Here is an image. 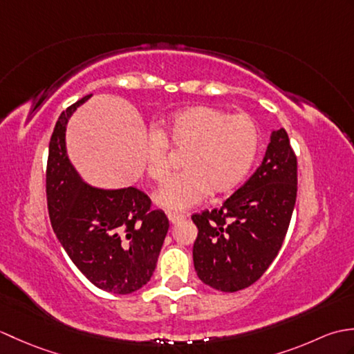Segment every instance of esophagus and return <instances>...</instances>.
I'll use <instances>...</instances> for the list:
<instances>
[{"mask_svg": "<svg viewBox=\"0 0 354 354\" xmlns=\"http://www.w3.org/2000/svg\"><path fill=\"white\" fill-rule=\"evenodd\" d=\"M167 217H169V221H170V223H178V222H181V221H184V219H185V214H178V213H169V214H167Z\"/></svg>", "mask_w": 354, "mask_h": 354, "instance_id": "esophagus-1", "label": "esophagus"}]
</instances>
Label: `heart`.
Here are the masks:
<instances>
[{"label": "heart", "instance_id": "1", "mask_svg": "<svg viewBox=\"0 0 354 354\" xmlns=\"http://www.w3.org/2000/svg\"><path fill=\"white\" fill-rule=\"evenodd\" d=\"M167 142L179 150L184 171L170 176L155 193L160 207L179 212L213 194L227 193L243 181L259 152V129L246 114L228 115L213 106H192L169 115L161 135L145 140V169L161 181L169 171Z\"/></svg>", "mask_w": 354, "mask_h": 354}]
</instances>
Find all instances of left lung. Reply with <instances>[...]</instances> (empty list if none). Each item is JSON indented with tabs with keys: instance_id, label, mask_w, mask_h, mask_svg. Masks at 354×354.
<instances>
[{
	"instance_id": "obj_1",
	"label": "left lung",
	"mask_w": 354,
	"mask_h": 354,
	"mask_svg": "<svg viewBox=\"0 0 354 354\" xmlns=\"http://www.w3.org/2000/svg\"><path fill=\"white\" fill-rule=\"evenodd\" d=\"M297 201V156L288 133L272 131L261 164L221 208L193 214L196 274L222 292L255 283L277 257Z\"/></svg>"
}]
</instances>
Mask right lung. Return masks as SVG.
<instances>
[{"instance_id":"add662e5","label":"right lung","mask_w":354,"mask_h":354,"mask_svg":"<svg viewBox=\"0 0 354 354\" xmlns=\"http://www.w3.org/2000/svg\"><path fill=\"white\" fill-rule=\"evenodd\" d=\"M85 95L65 109L53 131L47 162V205L53 231L77 269L97 288L132 293L152 277L169 231L161 209L135 187L88 184L66 150V124Z\"/></svg>"}]
</instances>
